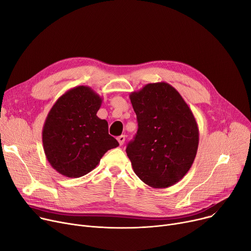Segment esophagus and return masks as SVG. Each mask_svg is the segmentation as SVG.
Returning a JSON list of instances; mask_svg holds the SVG:
<instances>
[{"mask_svg":"<svg viewBox=\"0 0 251 251\" xmlns=\"http://www.w3.org/2000/svg\"><path fill=\"white\" fill-rule=\"evenodd\" d=\"M125 139H126L125 135H121V136H119L118 138H117V140H118V142H119V144H120V145H123V144H124Z\"/></svg>","mask_w":251,"mask_h":251,"instance_id":"obj_1","label":"esophagus"}]
</instances>
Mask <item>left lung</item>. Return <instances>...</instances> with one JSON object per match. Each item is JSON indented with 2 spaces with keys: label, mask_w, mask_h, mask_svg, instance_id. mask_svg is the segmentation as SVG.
Returning a JSON list of instances; mask_svg holds the SVG:
<instances>
[{
  "label": "left lung",
  "mask_w": 251,
  "mask_h": 251,
  "mask_svg": "<svg viewBox=\"0 0 251 251\" xmlns=\"http://www.w3.org/2000/svg\"><path fill=\"white\" fill-rule=\"evenodd\" d=\"M138 130L126 148L136 176L149 187L176 185L190 171L199 128L185 100L170 83H147L130 94Z\"/></svg>",
  "instance_id": "left-lung-1"
}]
</instances>
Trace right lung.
<instances>
[{
	"label": "right lung",
	"mask_w": 251,
	"mask_h": 251,
	"mask_svg": "<svg viewBox=\"0 0 251 251\" xmlns=\"http://www.w3.org/2000/svg\"><path fill=\"white\" fill-rule=\"evenodd\" d=\"M103 99L92 88L78 86L58 98L42 129L46 158L60 175L79 177L92 172L109 149L119 145L108 122L97 112Z\"/></svg>",
	"instance_id": "right-lung-1"
}]
</instances>
